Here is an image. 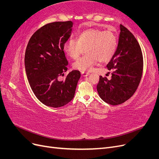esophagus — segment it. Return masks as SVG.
Wrapping results in <instances>:
<instances>
[{
	"mask_svg": "<svg viewBox=\"0 0 159 159\" xmlns=\"http://www.w3.org/2000/svg\"><path fill=\"white\" fill-rule=\"evenodd\" d=\"M81 74L82 76L84 77H85V76H88L89 75V73H88V72H85V71H81Z\"/></svg>",
	"mask_w": 159,
	"mask_h": 159,
	"instance_id": "1",
	"label": "esophagus"
}]
</instances>
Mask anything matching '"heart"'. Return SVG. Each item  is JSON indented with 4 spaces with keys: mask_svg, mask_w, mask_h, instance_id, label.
<instances>
[{
    "mask_svg": "<svg viewBox=\"0 0 159 159\" xmlns=\"http://www.w3.org/2000/svg\"><path fill=\"white\" fill-rule=\"evenodd\" d=\"M117 44V37L112 31L91 28L79 33L76 40H67L63 48L66 54L72 59L78 58L85 49L86 54L73 64L74 69L85 71L91 70L98 60L109 61L115 54Z\"/></svg>",
    "mask_w": 159,
    "mask_h": 159,
    "instance_id": "heart-1",
    "label": "heart"
}]
</instances>
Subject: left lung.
Instances as JSON below:
<instances>
[{
	"mask_svg": "<svg viewBox=\"0 0 159 159\" xmlns=\"http://www.w3.org/2000/svg\"><path fill=\"white\" fill-rule=\"evenodd\" d=\"M143 60L141 47L127 28L120 25L116 51L107 65L111 78L99 76L97 90L105 102L112 105L121 104L135 92L143 74ZM108 74H109V72Z\"/></svg>",
	"mask_w": 159,
	"mask_h": 159,
	"instance_id": "obj_1",
	"label": "left lung"
}]
</instances>
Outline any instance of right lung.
Wrapping results in <instances>:
<instances>
[{
	"label": "right lung",
	"instance_id": "obj_1",
	"mask_svg": "<svg viewBox=\"0 0 159 159\" xmlns=\"http://www.w3.org/2000/svg\"><path fill=\"white\" fill-rule=\"evenodd\" d=\"M73 22H54L38 29L30 38L25 52L28 82L37 99L52 107H60L74 98L80 72L73 70L64 80H57L67 71L68 62L64 44L71 36Z\"/></svg>",
	"mask_w": 159,
	"mask_h": 159
}]
</instances>
